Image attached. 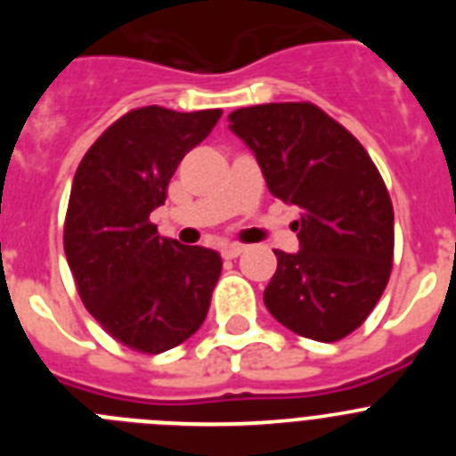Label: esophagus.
Masks as SVG:
<instances>
[{"mask_svg":"<svg viewBox=\"0 0 456 456\" xmlns=\"http://www.w3.org/2000/svg\"><path fill=\"white\" fill-rule=\"evenodd\" d=\"M241 253H244V247H241V244H228V247L221 248V256H224L225 260H235Z\"/></svg>","mask_w":456,"mask_h":456,"instance_id":"esophagus-1","label":"esophagus"}]
</instances>
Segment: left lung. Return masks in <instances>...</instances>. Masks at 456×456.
Instances as JSON below:
<instances>
[{
    "label": "left lung",
    "instance_id": "obj_1",
    "mask_svg": "<svg viewBox=\"0 0 456 456\" xmlns=\"http://www.w3.org/2000/svg\"><path fill=\"white\" fill-rule=\"evenodd\" d=\"M228 127L269 191L301 209L299 251L276 253L265 305L299 336L336 342L363 324L393 267V203L365 148L310 102L237 109Z\"/></svg>",
    "mask_w": 456,
    "mask_h": 456
}]
</instances>
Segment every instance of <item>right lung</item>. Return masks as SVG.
<instances>
[{
    "mask_svg": "<svg viewBox=\"0 0 456 456\" xmlns=\"http://www.w3.org/2000/svg\"><path fill=\"white\" fill-rule=\"evenodd\" d=\"M219 118L221 109H134L88 148L72 180L63 248L79 297L109 336L136 352L178 347L208 315L221 256L162 237L151 212Z\"/></svg>",
    "mask_w": 456,
    "mask_h": 456,
    "instance_id": "obj_1",
    "label": "right lung"
}]
</instances>
